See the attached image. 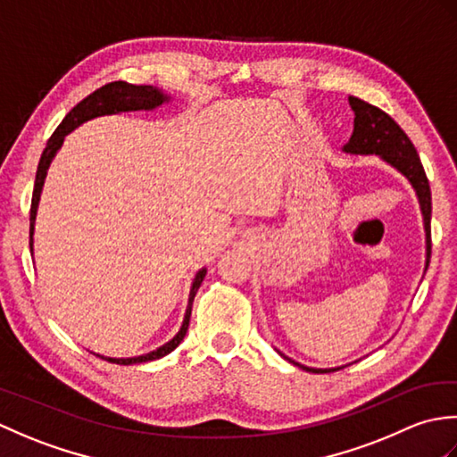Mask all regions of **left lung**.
Wrapping results in <instances>:
<instances>
[{
    "mask_svg": "<svg viewBox=\"0 0 457 457\" xmlns=\"http://www.w3.org/2000/svg\"><path fill=\"white\" fill-rule=\"evenodd\" d=\"M349 105L353 110V133L349 141L344 145L342 151L347 154H375L381 161H385L389 167H393L396 172H401L403 177L411 182L414 188L416 198H419V206L422 213V226H424V247H426V259H424V273L430 263V218H432V194L430 184L426 179L424 167L420 162L419 153H416L412 141L409 139L399 123H396L391 115H386L383 110L375 108V105L367 104L363 100L349 96ZM278 352V349H277ZM290 363L298 365L308 373H332L336 369L342 367H308L295 361V359L287 357L283 352H278Z\"/></svg>",
    "mask_w": 457,
    "mask_h": 457,
    "instance_id": "8db88e82",
    "label": "left lung"
}]
</instances>
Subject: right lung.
Returning <instances> with one entry per match:
<instances>
[{"mask_svg": "<svg viewBox=\"0 0 457 457\" xmlns=\"http://www.w3.org/2000/svg\"><path fill=\"white\" fill-rule=\"evenodd\" d=\"M172 96L167 94L164 90L157 88V86H135L129 82H110L102 86L96 92L76 104L74 108L66 113V118L62 123L58 125L56 131L51 135L46 147L41 154V161H38L37 167V177H35V188H33V200H31V239H29V247H31L33 253V234H35V220H37V210H38V202H41V192L45 187V179L48 167H51L53 159L56 157L58 149L62 147V143L66 139L68 133H72L76 128H80L82 123L102 118V115H115V113H128V112H153L161 108L164 104H170ZM206 267H202L196 275H194L192 287H190V295H188V304H187V312H184V320L180 324V329L172 339H169L167 344H162L161 347L153 349L149 353H143L137 357H105L96 353L102 359H108L112 363L118 365H135V363H145V361H153V359H161L167 353H170L174 347H179V344L187 336L188 322H190V312H192V303L194 296H196L198 288L202 285L204 277H206Z\"/></svg>", "mask_w": 457, "mask_h": 457, "instance_id": "add662e5", "label": "right lung"}]
</instances>
